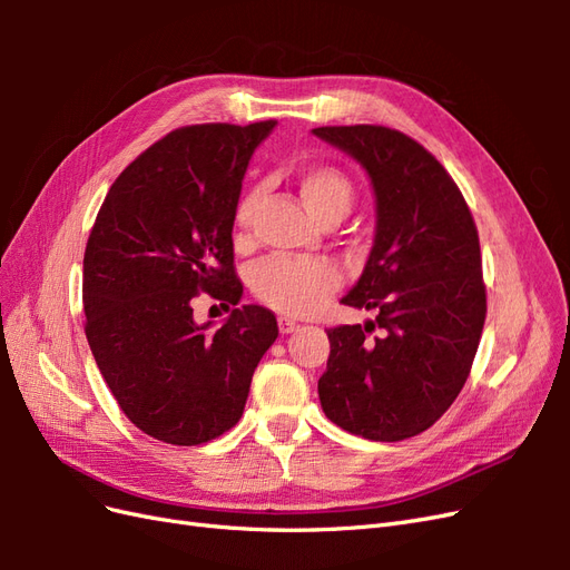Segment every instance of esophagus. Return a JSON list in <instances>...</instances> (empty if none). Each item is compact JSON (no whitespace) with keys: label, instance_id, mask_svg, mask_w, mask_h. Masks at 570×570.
<instances>
[{"label":"esophagus","instance_id":"34e87169","mask_svg":"<svg viewBox=\"0 0 570 570\" xmlns=\"http://www.w3.org/2000/svg\"><path fill=\"white\" fill-rule=\"evenodd\" d=\"M297 327H299V325H297L295 321H289V318H283V316L278 318V331H281L283 335H287V333H292V331H297Z\"/></svg>","mask_w":570,"mask_h":570}]
</instances>
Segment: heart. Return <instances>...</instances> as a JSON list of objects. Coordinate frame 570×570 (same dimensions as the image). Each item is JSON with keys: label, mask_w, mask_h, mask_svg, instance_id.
<instances>
[{"label": "heart", "mask_w": 570, "mask_h": 570, "mask_svg": "<svg viewBox=\"0 0 570 570\" xmlns=\"http://www.w3.org/2000/svg\"><path fill=\"white\" fill-rule=\"evenodd\" d=\"M297 189L306 209L321 223L342 218L350 212L354 199L350 176L331 164L306 166L297 178ZM256 199L258 193L249 189L235 206L233 218L239 235H247L252 228ZM340 285L342 271L333 258L271 256L249 271V287L254 297L285 316L316 314L327 297L340 289Z\"/></svg>", "instance_id": "obj_1"}]
</instances>
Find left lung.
Listing matches in <instances>:
<instances>
[{
	"label": "left lung",
	"mask_w": 570,
	"mask_h": 570,
	"mask_svg": "<svg viewBox=\"0 0 570 570\" xmlns=\"http://www.w3.org/2000/svg\"><path fill=\"white\" fill-rule=\"evenodd\" d=\"M314 135L366 168L375 189V243L342 304L375 321L327 331L318 381L325 416L352 435L400 442L454 404L488 314L475 220L444 166L385 126H323ZM381 326L384 333L367 340Z\"/></svg>",
	"instance_id": "8db88e82"
}]
</instances>
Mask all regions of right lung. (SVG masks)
<instances>
[{"label":"right lung","instance_id":"add662e5","mask_svg":"<svg viewBox=\"0 0 570 570\" xmlns=\"http://www.w3.org/2000/svg\"><path fill=\"white\" fill-rule=\"evenodd\" d=\"M275 120L183 126L116 178L82 258V308L99 373L154 440L195 446L230 430L278 337L264 306L233 308L216 333L193 318L206 292L243 297L233 223L243 178Z\"/></svg>","mask_w":570,"mask_h":570}]
</instances>
